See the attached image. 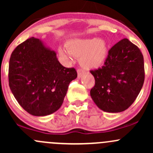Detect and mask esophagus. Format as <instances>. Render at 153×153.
I'll list each match as a JSON object with an SVG mask.
<instances>
[{
    "label": "esophagus",
    "instance_id": "1",
    "mask_svg": "<svg viewBox=\"0 0 153 153\" xmlns=\"http://www.w3.org/2000/svg\"><path fill=\"white\" fill-rule=\"evenodd\" d=\"M85 74V71L83 69H82V68H78V69H77V74H78L79 78L81 77L82 75Z\"/></svg>",
    "mask_w": 153,
    "mask_h": 153
}]
</instances>
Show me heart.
<instances>
[{"instance_id":"obj_1","label":"heart","mask_w":153,"mask_h":153,"mask_svg":"<svg viewBox=\"0 0 153 153\" xmlns=\"http://www.w3.org/2000/svg\"><path fill=\"white\" fill-rule=\"evenodd\" d=\"M67 51L59 49L60 56L70 60L71 55L80 58V63L87 69H95L104 63L108 55V45L104 40L96 38L74 39L66 44Z\"/></svg>"}]
</instances>
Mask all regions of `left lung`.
I'll return each instance as SVG.
<instances>
[{"mask_svg":"<svg viewBox=\"0 0 153 153\" xmlns=\"http://www.w3.org/2000/svg\"><path fill=\"white\" fill-rule=\"evenodd\" d=\"M95 85L90 96L101 110L117 113L134 102L144 81L142 53L128 39L114 44L108 52L104 65L91 70Z\"/></svg>","mask_w":153,"mask_h":153,"instance_id":"left-lung-1","label":"left lung"}]
</instances>
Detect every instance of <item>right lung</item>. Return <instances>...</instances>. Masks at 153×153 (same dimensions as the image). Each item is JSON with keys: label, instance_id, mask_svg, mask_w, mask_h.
Listing matches in <instances>:
<instances>
[{"label": "right lung", "instance_id": "right-lung-1", "mask_svg": "<svg viewBox=\"0 0 153 153\" xmlns=\"http://www.w3.org/2000/svg\"><path fill=\"white\" fill-rule=\"evenodd\" d=\"M77 76L74 68H65L56 53L32 37L11 53L9 84L14 98L29 114L46 116L61 106L68 85Z\"/></svg>", "mask_w": 153, "mask_h": 153}]
</instances>
